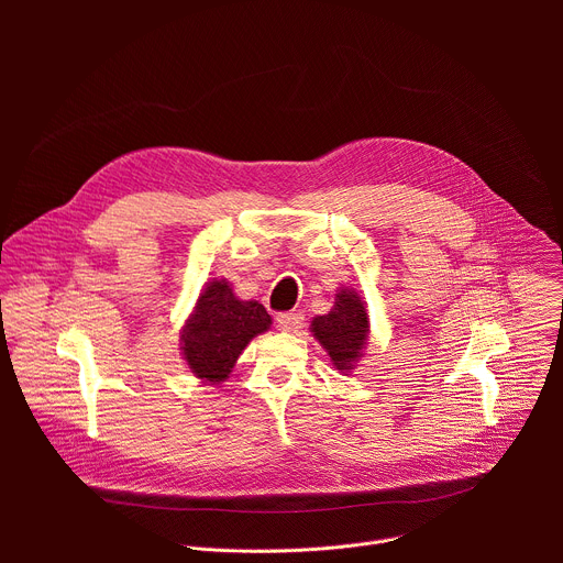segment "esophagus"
Listing matches in <instances>:
<instances>
[{"label":"esophagus","mask_w":563,"mask_h":563,"mask_svg":"<svg viewBox=\"0 0 563 563\" xmlns=\"http://www.w3.org/2000/svg\"><path fill=\"white\" fill-rule=\"evenodd\" d=\"M302 311H283L276 316V323L283 332H296L302 325Z\"/></svg>","instance_id":"34e87169"}]
</instances>
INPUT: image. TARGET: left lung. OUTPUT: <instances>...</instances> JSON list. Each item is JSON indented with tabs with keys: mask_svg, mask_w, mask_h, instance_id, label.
I'll return each instance as SVG.
<instances>
[{
	"mask_svg": "<svg viewBox=\"0 0 563 563\" xmlns=\"http://www.w3.org/2000/svg\"><path fill=\"white\" fill-rule=\"evenodd\" d=\"M367 311L356 291L341 289L330 313L311 320V332L323 345L336 369H352L367 341Z\"/></svg>",
	"mask_w": 563,
	"mask_h": 563,
	"instance_id": "obj_1",
	"label": "left lung"
}]
</instances>
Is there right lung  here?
<instances>
[{
	"mask_svg": "<svg viewBox=\"0 0 563 563\" xmlns=\"http://www.w3.org/2000/svg\"><path fill=\"white\" fill-rule=\"evenodd\" d=\"M272 325V316L258 300H238L227 280L205 287L183 330V354L191 372L209 383L229 376L250 341Z\"/></svg>",
	"mask_w": 563,
	"mask_h": 563,
	"instance_id": "add662e5",
	"label": "right lung"
}]
</instances>
